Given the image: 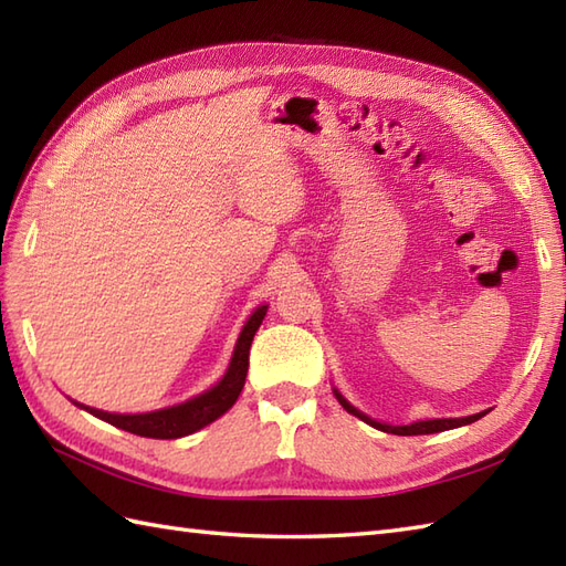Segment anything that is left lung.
Returning <instances> with one entry per match:
<instances>
[{
    "label": "left lung",
    "instance_id": "left-lung-1",
    "mask_svg": "<svg viewBox=\"0 0 566 566\" xmlns=\"http://www.w3.org/2000/svg\"><path fill=\"white\" fill-rule=\"evenodd\" d=\"M335 399L340 401V406L345 408L347 413H353L359 420H365V423L371 426V428L384 430V432H394V436H430V432H442V430H450V428L469 426V423H474V420H479L482 416H486V411H484V413H474V416H464V418H436V420H418V423H411V426H387V423H379V420H375V418L365 416L363 411H357L355 406H350V403L343 399V394L335 391Z\"/></svg>",
    "mask_w": 566,
    "mask_h": 566
}]
</instances>
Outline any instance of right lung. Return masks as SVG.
Here are the masks:
<instances>
[{
    "instance_id": "obj_1",
    "label": "right lung",
    "mask_w": 566,
    "mask_h": 566,
    "mask_svg": "<svg viewBox=\"0 0 566 566\" xmlns=\"http://www.w3.org/2000/svg\"><path fill=\"white\" fill-rule=\"evenodd\" d=\"M264 314H268V306H258L255 311H252V316L248 318L243 331H240L231 365H228V371L223 375V379L216 384L213 389L195 396V399L170 406V408H160V411L134 413V416L106 413V411H99V408H90L82 403H77V406L84 408V411H90L92 416L106 420V423L134 432V436H140V438L175 440V438L191 436V432H197L203 426L213 423L216 418H221L228 408L238 401V396H240V391H243V384L248 377L250 345H252V338H255Z\"/></svg>"
}]
</instances>
